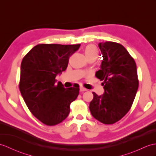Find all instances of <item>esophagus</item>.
<instances>
[{
    "instance_id": "1",
    "label": "esophagus",
    "mask_w": 156,
    "mask_h": 156,
    "mask_svg": "<svg viewBox=\"0 0 156 156\" xmlns=\"http://www.w3.org/2000/svg\"><path fill=\"white\" fill-rule=\"evenodd\" d=\"M86 90L87 89L84 88V87H80V92H84V91H86Z\"/></svg>"
}]
</instances>
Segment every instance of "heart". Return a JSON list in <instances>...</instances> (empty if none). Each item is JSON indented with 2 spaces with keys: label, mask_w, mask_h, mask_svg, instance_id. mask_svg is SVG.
<instances>
[{
  "label": "heart",
  "mask_w": 156,
  "mask_h": 156,
  "mask_svg": "<svg viewBox=\"0 0 156 156\" xmlns=\"http://www.w3.org/2000/svg\"><path fill=\"white\" fill-rule=\"evenodd\" d=\"M85 55L88 59L94 58L96 59L98 56V50L96 48V46L94 45H88L84 50Z\"/></svg>",
  "instance_id": "b5f03b06"
}]
</instances>
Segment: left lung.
I'll return each mask as SVG.
<instances>
[{
    "mask_svg": "<svg viewBox=\"0 0 156 156\" xmlns=\"http://www.w3.org/2000/svg\"><path fill=\"white\" fill-rule=\"evenodd\" d=\"M103 60L96 77L103 81L104 93L90 103L92 116L104 124H112L128 113L134 100L139 80L134 60L122 44L100 42Z\"/></svg>",
    "mask_w": 156,
    "mask_h": 156,
    "instance_id": "left-lung-1",
    "label": "left lung"
}]
</instances>
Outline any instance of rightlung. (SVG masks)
I'll use <instances>...</instances> for the list:
<instances>
[{
	"label": "right lung",
	"mask_w": 156,
	"mask_h": 156,
	"mask_svg": "<svg viewBox=\"0 0 156 156\" xmlns=\"http://www.w3.org/2000/svg\"><path fill=\"white\" fill-rule=\"evenodd\" d=\"M80 44H40L33 47L21 63L19 89L31 113L47 126L67 118L70 104L77 98L79 86L64 88L57 74L66 70L69 58Z\"/></svg>",
	"instance_id": "add662e5"
}]
</instances>
